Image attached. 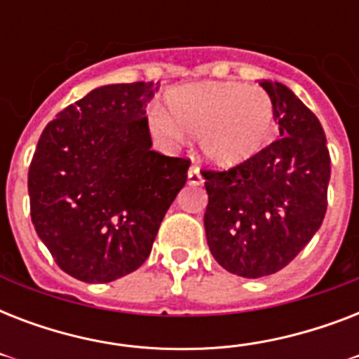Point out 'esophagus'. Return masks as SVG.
<instances>
[{
  "mask_svg": "<svg viewBox=\"0 0 359 359\" xmlns=\"http://www.w3.org/2000/svg\"><path fill=\"white\" fill-rule=\"evenodd\" d=\"M188 184L190 186L203 184V173H201V169L197 168V165H191L190 171H188Z\"/></svg>",
  "mask_w": 359,
  "mask_h": 359,
  "instance_id": "34e87169",
  "label": "esophagus"
}]
</instances>
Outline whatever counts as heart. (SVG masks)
Segmentation results:
<instances>
[{
    "label": "heart",
    "instance_id": "heart-1",
    "mask_svg": "<svg viewBox=\"0 0 359 359\" xmlns=\"http://www.w3.org/2000/svg\"><path fill=\"white\" fill-rule=\"evenodd\" d=\"M165 108L151 114L152 128L169 140L199 137L203 154L218 165H236L261 152L272 137L273 104L261 87L212 81L175 87Z\"/></svg>",
    "mask_w": 359,
    "mask_h": 359
}]
</instances>
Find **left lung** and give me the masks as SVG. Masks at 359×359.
<instances>
[{"mask_svg":"<svg viewBox=\"0 0 359 359\" xmlns=\"http://www.w3.org/2000/svg\"><path fill=\"white\" fill-rule=\"evenodd\" d=\"M273 104L279 140L225 171L205 169V231L210 253L242 278L285 268L323 225L330 152L311 109L278 81H261Z\"/></svg>","mask_w":359,"mask_h":359,"instance_id":"obj_1","label":"left lung"}]
</instances>
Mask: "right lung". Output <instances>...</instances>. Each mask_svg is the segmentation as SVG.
<instances>
[{
	"label": "right lung",
	"instance_id": "1",
	"mask_svg": "<svg viewBox=\"0 0 359 359\" xmlns=\"http://www.w3.org/2000/svg\"><path fill=\"white\" fill-rule=\"evenodd\" d=\"M158 83L98 87L42 130L27 175L31 222L57 266L109 283L151 255L190 160L151 151L145 117Z\"/></svg>",
	"mask_w": 359,
	"mask_h": 359
}]
</instances>
